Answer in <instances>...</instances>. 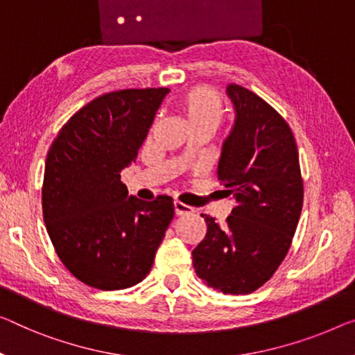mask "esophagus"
I'll list each match as a JSON object with an SVG mask.
<instances>
[{"instance_id": "obj_1", "label": "esophagus", "mask_w": 355, "mask_h": 355, "mask_svg": "<svg viewBox=\"0 0 355 355\" xmlns=\"http://www.w3.org/2000/svg\"><path fill=\"white\" fill-rule=\"evenodd\" d=\"M173 210H175V215H188V214H193V207H189V205L180 202V200H175L173 202Z\"/></svg>"}]
</instances>
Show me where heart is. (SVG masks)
<instances>
[{
    "label": "heart",
    "mask_w": 355,
    "mask_h": 355,
    "mask_svg": "<svg viewBox=\"0 0 355 355\" xmlns=\"http://www.w3.org/2000/svg\"><path fill=\"white\" fill-rule=\"evenodd\" d=\"M178 107L183 111L191 130L204 129L214 134L225 118L221 95L209 86H196L180 95Z\"/></svg>",
    "instance_id": "obj_1"
}]
</instances>
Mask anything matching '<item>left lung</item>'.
<instances>
[{"instance_id":"1","label":"left lung","mask_w":355,"mask_h":355,"mask_svg":"<svg viewBox=\"0 0 355 355\" xmlns=\"http://www.w3.org/2000/svg\"><path fill=\"white\" fill-rule=\"evenodd\" d=\"M236 123L223 144L218 178L236 207L207 225L193 250V266L205 285L225 295H247L266 284L287 257L303 209L298 148L282 116L248 89L230 84Z\"/></svg>"}]
</instances>
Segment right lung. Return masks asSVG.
<instances>
[{
    "label": "right lung",
    "mask_w": 355,
    "mask_h": 355,
    "mask_svg": "<svg viewBox=\"0 0 355 355\" xmlns=\"http://www.w3.org/2000/svg\"><path fill=\"white\" fill-rule=\"evenodd\" d=\"M167 87L107 92L76 111L47 151L42 216L55 253L83 284L121 290L146 277L173 218V200L129 196L134 162Z\"/></svg>",
    "instance_id": "obj_1"
}]
</instances>
